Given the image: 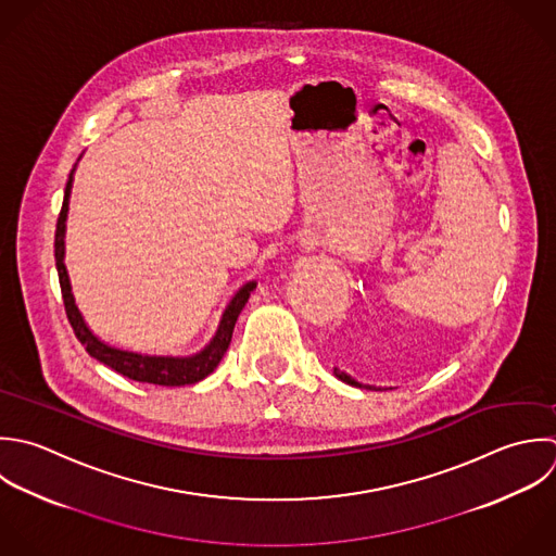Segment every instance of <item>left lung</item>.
Wrapping results in <instances>:
<instances>
[{
    "label": "left lung",
    "instance_id": "left-lung-1",
    "mask_svg": "<svg viewBox=\"0 0 556 556\" xmlns=\"http://www.w3.org/2000/svg\"><path fill=\"white\" fill-rule=\"evenodd\" d=\"M333 372H336V377H338L340 381H344V383H349V386H355V388H368V390H372L370 386H362V383H357L355 379H351L349 375H344V372H342V370H338V368H336Z\"/></svg>",
    "mask_w": 556,
    "mask_h": 556
}]
</instances>
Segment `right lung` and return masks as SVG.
I'll return each instance as SVG.
<instances>
[{
  "instance_id": "right-lung-1",
  "label": "right lung",
  "mask_w": 556,
  "mask_h": 556,
  "mask_svg": "<svg viewBox=\"0 0 556 556\" xmlns=\"http://www.w3.org/2000/svg\"><path fill=\"white\" fill-rule=\"evenodd\" d=\"M71 184H73V173L68 175L66 188H64V201H62V210L58 216V225H55V268H58V279H60V290H62V301H64V312L66 318L75 331V338L84 344V349L88 351L90 357L99 359L101 364L110 366L112 370H116L118 375L131 379V381H140V383H153V386H166V388H177V386H192L201 379H205L207 375L214 372V368L220 364L223 355L229 349L231 336H233V327L236 320L242 312V307L249 301V294L253 292L255 283H247L229 303V307L223 314L220 327L214 336V340L197 355L190 357H155V355H140V353H131V351H121L114 349L105 342H101L84 323L73 294H71V283H68V275H66V266H64V220H66V212H68V194H71Z\"/></svg>"
}]
</instances>
